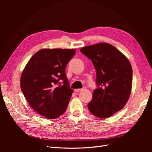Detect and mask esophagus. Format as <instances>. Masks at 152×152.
I'll return each instance as SVG.
<instances>
[{
    "label": "esophagus",
    "mask_w": 152,
    "mask_h": 152,
    "mask_svg": "<svg viewBox=\"0 0 152 152\" xmlns=\"http://www.w3.org/2000/svg\"><path fill=\"white\" fill-rule=\"evenodd\" d=\"M86 87H84V88H82V89H75V92H76V93H79V92H80L82 91L86 90Z\"/></svg>",
    "instance_id": "34e87169"
}]
</instances>
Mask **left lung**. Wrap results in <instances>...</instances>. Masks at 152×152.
Returning a JSON list of instances; mask_svg holds the SVG:
<instances>
[{"label": "left lung", "instance_id": "left-lung-1", "mask_svg": "<svg viewBox=\"0 0 152 152\" xmlns=\"http://www.w3.org/2000/svg\"><path fill=\"white\" fill-rule=\"evenodd\" d=\"M90 59L96 72L93 99L87 107L101 118L111 117L124 107L129 98L132 69L128 59L112 45L99 43L80 49Z\"/></svg>", "mask_w": 152, "mask_h": 152}]
</instances>
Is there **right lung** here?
<instances>
[{"instance_id": "add662e5", "label": "right lung", "mask_w": 152, "mask_h": 152, "mask_svg": "<svg viewBox=\"0 0 152 152\" xmlns=\"http://www.w3.org/2000/svg\"><path fill=\"white\" fill-rule=\"evenodd\" d=\"M75 49H44L37 52L23 72L20 86L27 102L39 114L54 119L66 111L73 92L66 76Z\"/></svg>"}]
</instances>
